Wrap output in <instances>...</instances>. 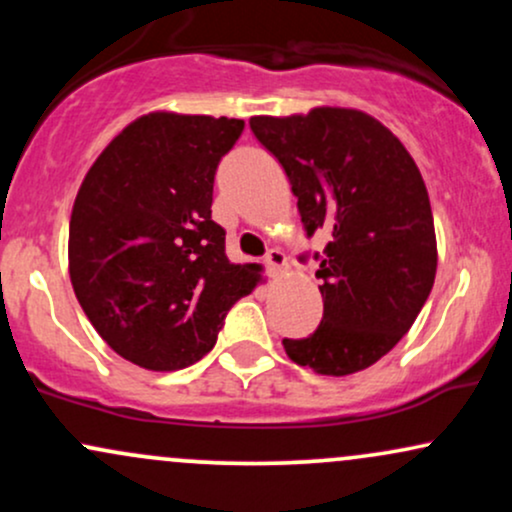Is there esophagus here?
Here are the masks:
<instances>
[{"instance_id": "esophagus-1", "label": "esophagus", "mask_w": 512, "mask_h": 512, "mask_svg": "<svg viewBox=\"0 0 512 512\" xmlns=\"http://www.w3.org/2000/svg\"><path fill=\"white\" fill-rule=\"evenodd\" d=\"M264 269H267L269 276H279L286 269V255L281 250H269L267 257H264Z\"/></svg>"}]
</instances>
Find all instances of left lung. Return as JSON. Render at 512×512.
<instances>
[{"label":"left lung","instance_id":"8db88e82","mask_svg":"<svg viewBox=\"0 0 512 512\" xmlns=\"http://www.w3.org/2000/svg\"><path fill=\"white\" fill-rule=\"evenodd\" d=\"M250 129L289 175L305 236L330 238L313 255L320 327L284 339L286 354L320 375L373 366L409 332L436 279V228L414 158L361 110L260 115Z\"/></svg>","mask_w":512,"mask_h":512}]
</instances>
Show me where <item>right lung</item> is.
<instances>
[{"mask_svg":"<svg viewBox=\"0 0 512 512\" xmlns=\"http://www.w3.org/2000/svg\"><path fill=\"white\" fill-rule=\"evenodd\" d=\"M245 122L151 113L105 146L76 195L69 276L105 344L149 370H180L214 349L257 264H231L211 219L214 175Z\"/></svg>","mask_w":512,"mask_h":512,"instance_id":"1","label":"right lung"}]
</instances>
